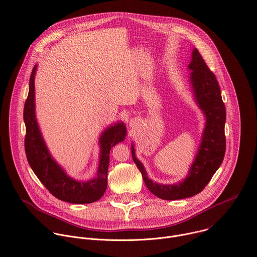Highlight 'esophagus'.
Wrapping results in <instances>:
<instances>
[{
  "instance_id": "34e87169",
  "label": "esophagus",
  "mask_w": 257,
  "mask_h": 257,
  "mask_svg": "<svg viewBox=\"0 0 257 257\" xmlns=\"http://www.w3.org/2000/svg\"><path fill=\"white\" fill-rule=\"evenodd\" d=\"M132 126H133V123H132Z\"/></svg>"
}]
</instances>
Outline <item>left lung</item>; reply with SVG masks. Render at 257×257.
Returning <instances> with one entry per match:
<instances>
[{
  "instance_id": "left-lung-1",
  "label": "left lung",
  "mask_w": 257,
  "mask_h": 257,
  "mask_svg": "<svg viewBox=\"0 0 257 257\" xmlns=\"http://www.w3.org/2000/svg\"><path fill=\"white\" fill-rule=\"evenodd\" d=\"M188 69L192 71L189 77L192 92L198 107L206 116V125L186 178L175 184L153 182L148 177L143 164L137 159L134 144H132L133 160L141 171L146 186L153 194L165 200L187 198L199 193L222 164L226 151V108L216 76L196 48L192 50Z\"/></svg>"
}]
</instances>
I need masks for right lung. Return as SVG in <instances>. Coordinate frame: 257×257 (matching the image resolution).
Here are the masks:
<instances>
[{
    "instance_id": "1",
    "label": "right lung",
    "mask_w": 257,
    "mask_h": 257,
    "mask_svg": "<svg viewBox=\"0 0 257 257\" xmlns=\"http://www.w3.org/2000/svg\"><path fill=\"white\" fill-rule=\"evenodd\" d=\"M35 65L29 80V92L24 105L23 118L26 126L25 153L28 163L47 190L57 198L71 203H91L102 197L107 187L109 153L112 147L124 140L126 127L117 122L106 128L99 139L100 158L97 175L88 181H77L64 171L51 157L42 139L35 117L34 77Z\"/></svg>"
}]
</instances>
